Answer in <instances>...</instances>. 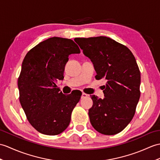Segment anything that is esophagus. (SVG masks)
<instances>
[{
	"label": "esophagus",
	"instance_id": "obj_1",
	"mask_svg": "<svg viewBox=\"0 0 160 160\" xmlns=\"http://www.w3.org/2000/svg\"><path fill=\"white\" fill-rule=\"evenodd\" d=\"M88 96V95H87V93H84V92H82V94L81 98L83 99V98H87Z\"/></svg>",
	"mask_w": 160,
	"mask_h": 160
}]
</instances>
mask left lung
Instances as JSON below:
<instances>
[{
	"mask_svg": "<svg viewBox=\"0 0 160 160\" xmlns=\"http://www.w3.org/2000/svg\"><path fill=\"white\" fill-rule=\"evenodd\" d=\"M76 40L93 63L95 78L106 82L104 98L91 95V123L102 134H117L132 120L140 97V72L136 58L128 47L107 37Z\"/></svg>",
	"mask_w": 160,
	"mask_h": 160,
	"instance_id": "obj_1",
	"label": "left lung"
}]
</instances>
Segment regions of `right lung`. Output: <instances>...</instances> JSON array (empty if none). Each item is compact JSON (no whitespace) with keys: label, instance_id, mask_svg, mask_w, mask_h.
<instances>
[{"label":"right lung","instance_id":"add662e5","mask_svg":"<svg viewBox=\"0 0 160 160\" xmlns=\"http://www.w3.org/2000/svg\"><path fill=\"white\" fill-rule=\"evenodd\" d=\"M73 40L49 38L30 50L18 78L19 99L28 122L43 134H60L68 127L82 92L64 95L55 82L64 78L65 66L71 54H79Z\"/></svg>","mask_w":160,"mask_h":160}]
</instances>
